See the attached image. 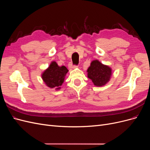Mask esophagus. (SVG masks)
<instances>
[{"mask_svg":"<svg viewBox=\"0 0 150 150\" xmlns=\"http://www.w3.org/2000/svg\"><path fill=\"white\" fill-rule=\"evenodd\" d=\"M76 67H78V66H77V65H72V64H70V65H69V68L70 69H74L76 68Z\"/></svg>","mask_w":150,"mask_h":150,"instance_id":"obj_1","label":"esophagus"}]
</instances>
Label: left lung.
Masks as SVG:
<instances>
[{
	"instance_id": "obj_1",
	"label": "left lung",
	"mask_w": 150,
	"mask_h": 150,
	"mask_svg": "<svg viewBox=\"0 0 150 150\" xmlns=\"http://www.w3.org/2000/svg\"><path fill=\"white\" fill-rule=\"evenodd\" d=\"M88 78L91 80L96 86H102L110 81L112 75V70L108 65H104L98 60L91 62L87 70Z\"/></svg>"
}]
</instances>
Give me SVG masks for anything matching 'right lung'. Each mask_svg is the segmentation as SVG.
I'll return each mask as SVG.
<instances>
[{"label":"right lung","mask_w":150,"mask_h":150,"mask_svg":"<svg viewBox=\"0 0 150 150\" xmlns=\"http://www.w3.org/2000/svg\"><path fill=\"white\" fill-rule=\"evenodd\" d=\"M68 71L66 67H59L56 62L53 61L42 73V79L48 87L59 90Z\"/></svg>","instance_id":"1"}]
</instances>
